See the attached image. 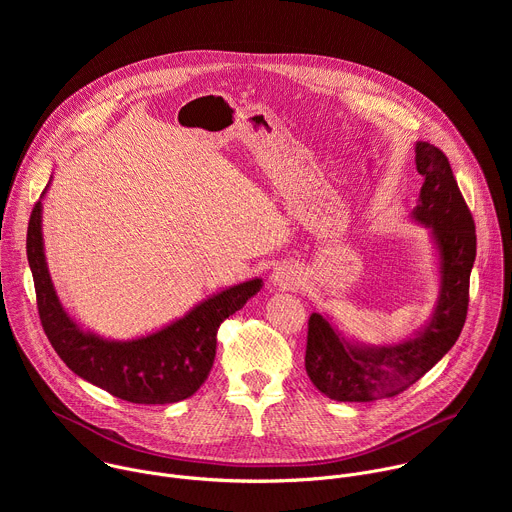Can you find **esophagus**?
I'll return each mask as SVG.
<instances>
[{
    "instance_id": "1",
    "label": "esophagus",
    "mask_w": 512,
    "mask_h": 512,
    "mask_svg": "<svg viewBox=\"0 0 512 512\" xmlns=\"http://www.w3.org/2000/svg\"><path fill=\"white\" fill-rule=\"evenodd\" d=\"M269 281H271V285H275V287L287 289V287H294V285L300 281V275H298V271H296L294 267L279 265V267H275L273 273L269 275Z\"/></svg>"
}]
</instances>
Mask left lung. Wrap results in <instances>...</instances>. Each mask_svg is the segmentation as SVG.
I'll use <instances>...</instances> for the list:
<instances>
[{"instance_id":"8db88e82","label":"left lung","mask_w":512,"mask_h":512,"mask_svg":"<svg viewBox=\"0 0 512 512\" xmlns=\"http://www.w3.org/2000/svg\"><path fill=\"white\" fill-rule=\"evenodd\" d=\"M415 168L423 176L411 218L429 231L440 291L429 320L397 344H364L346 336L328 314L308 322L306 371L334 401L367 403L403 393L456 344L468 312L476 231L450 162L427 141L415 143Z\"/></svg>"}]
</instances>
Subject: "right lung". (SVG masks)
<instances>
[{
	"mask_svg": "<svg viewBox=\"0 0 512 512\" xmlns=\"http://www.w3.org/2000/svg\"><path fill=\"white\" fill-rule=\"evenodd\" d=\"M48 186L32 210L26 249L40 322L58 356L81 379L129 403L166 405L194 395L212 369L218 326L257 294L263 279L253 277L216 291L156 332L129 340L103 338L66 312L52 283L42 237Z\"/></svg>",
	"mask_w": 512,
	"mask_h": 512,
	"instance_id": "right-lung-1",
	"label": "right lung"
}]
</instances>
